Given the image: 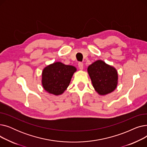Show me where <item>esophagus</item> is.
<instances>
[{"mask_svg": "<svg viewBox=\"0 0 147 147\" xmlns=\"http://www.w3.org/2000/svg\"><path fill=\"white\" fill-rule=\"evenodd\" d=\"M78 66H79V68L80 69H83V63H81V62H79V64H78Z\"/></svg>", "mask_w": 147, "mask_h": 147, "instance_id": "1", "label": "esophagus"}]
</instances>
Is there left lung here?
Here are the masks:
<instances>
[{"instance_id": "obj_1", "label": "left lung", "mask_w": 147, "mask_h": 147, "mask_svg": "<svg viewBox=\"0 0 147 147\" xmlns=\"http://www.w3.org/2000/svg\"><path fill=\"white\" fill-rule=\"evenodd\" d=\"M88 71L95 90L101 95L111 93L116 88L117 71L114 67L98 60L90 65Z\"/></svg>"}]
</instances>
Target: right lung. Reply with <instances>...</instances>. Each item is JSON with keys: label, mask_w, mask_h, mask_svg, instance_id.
Instances as JSON below:
<instances>
[{"label": "right lung", "mask_w": 147, "mask_h": 147, "mask_svg": "<svg viewBox=\"0 0 147 147\" xmlns=\"http://www.w3.org/2000/svg\"><path fill=\"white\" fill-rule=\"evenodd\" d=\"M76 68L60 62L45 67L42 72V85L50 94L59 95L63 93L68 86Z\"/></svg>", "instance_id": "obj_1"}]
</instances>
